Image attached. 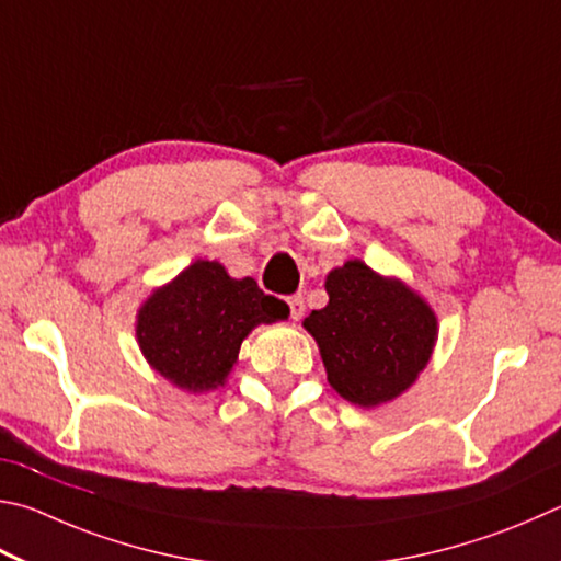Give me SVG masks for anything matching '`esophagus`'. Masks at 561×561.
I'll list each match as a JSON object with an SVG mask.
<instances>
[{"instance_id":"34e87169","label":"esophagus","mask_w":561,"mask_h":561,"mask_svg":"<svg viewBox=\"0 0 561 561\" xmlns=\"http://www.w3.org/2000/svg\"><path fill=\"white\" fill-rule=\"evenodd\" d=\"M288 306H290V318L293 320H300L302 312H306V300H302L300 293H298V296L288 298Z\"/></svg>"}]
</instances>
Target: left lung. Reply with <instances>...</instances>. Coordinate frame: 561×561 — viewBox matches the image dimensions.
Masks as SVG:
<instances>
[{
	"label": "left lung",
	"instance_id": "8db88e82",
	"mask_svg": "<svg viewBox=\"0 0 561 561\" xmlns=\"http://www.w3.org/2000/svg\"><path fill=\"white\" fill-rule=\"evenodd\" d=\"M330 302L312 310L328 381L352 404L377 407L414 385L436 342V316L404 283L347 261L325 280Z\"/></svg>",
	"mask_w": 561,
	"mask_h": 561
}]
</instances>
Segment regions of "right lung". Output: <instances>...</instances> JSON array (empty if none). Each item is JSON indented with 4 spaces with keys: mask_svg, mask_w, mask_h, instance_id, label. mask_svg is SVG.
I'll return each mask as SVG.
<instances>
[{
    "mask_svg": "<svg viewBox=\"0 0 561 561\" xmlns=\"http://www.w3.org/2000/svg\"><path fill=\"white\" fill-rule=\"evenodd\" d=\"M283 318L286 302L265 296L253 278L233 280L221 263L196 261L145 302L137 342L164 379L206 391L224 385L255 325Z\"/></svg>",
    "mask_w": 561,
    "mask_h": 561,
    "instance_id": "1",
    "label": "right lung"
}]
</instances>
